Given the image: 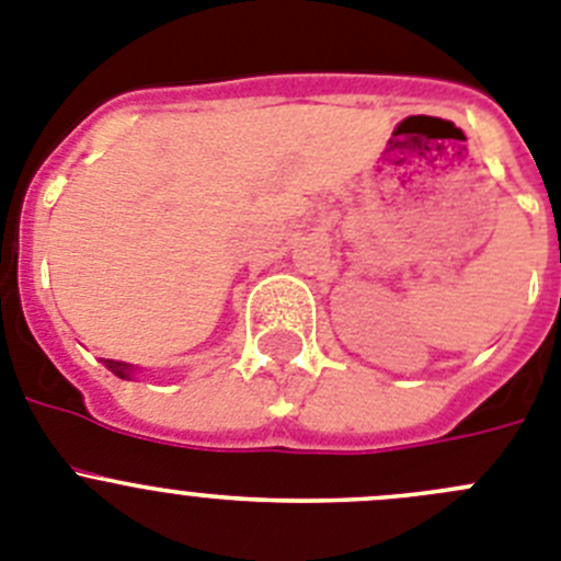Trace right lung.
<instances>
[{"mask_svg":"<svg viewBox=\"0 0 561 561\" xmlns=\"http://www.w3.org/2000/svg\"><path fill=\"white\" fill-rule=\"evenodd\" d=\"M103 363L108 371H114V375L119 377V380H130V377L136 375V366H130V363H123V360H103Z\"/></svg>","mask_w":561,"mask_h":561,"instance_id":"right-lung-1","label":"right lung"}]
</instances>
